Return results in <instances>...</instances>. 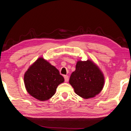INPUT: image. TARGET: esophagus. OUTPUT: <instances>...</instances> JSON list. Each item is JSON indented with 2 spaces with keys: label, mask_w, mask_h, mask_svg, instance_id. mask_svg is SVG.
<instances>
[{
  "label": "esophagus",
  "mask_w": 131,
  "mask_h": 131,
  "mask_svg": "<svg viewBox=\"0 0 131 131\" xmlns=\"http://www.w3.org/2000/svg\"><path fill=\"white\" fill-rule=\"evenodd\" d=\"M64 78H65V82H68L69 81V77L68 75L64 76Z\"/></svg>",
  "instance_id": "esophagus-1"
}]
</instances>
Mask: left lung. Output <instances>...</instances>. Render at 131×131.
I'll return each instance as SVG.
<instances>
[{"instance_id": "left-lung-1", "label": "left lung", "mask_w": 131, "mask_h": 131, "mask_svg": "<svg viewBox=\"0 0 131 131\" xmlns=\"http://www.w3.org/2000/svg\"><path fill=\"white\" fill-rule=\"evenodd\" d=\"M69 83L75 93L84 99L93 98L102 91L104 77L93 61H78L75 70L71 73Z\"/></svg>"}]
</instances>
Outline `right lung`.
<instances>
[{
  "label": "right lung",
  "instance_id": "obj_1",
  "mask_svg": "<svg viewBox=\"0 0 131 131\" xmlns=\"http://www.w3.org/2000/svg\"><path fill=\"white\" fill-rule=\"evenodd\" d=\"M26 90L33 98L40 101L49 99L55 94L64 78L55 66L42 57L38 58L24 74Z\"/></svg>",
  "mask_w": 131,
  "mask_h": 131
}]
</instances>
